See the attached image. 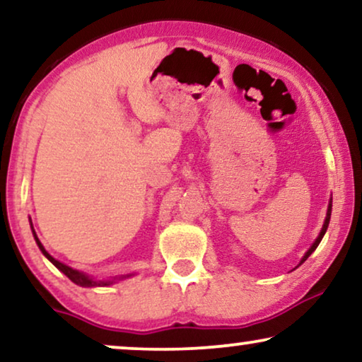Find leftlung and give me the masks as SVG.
Here are the masks:
<instances>
[{
	"mask_svg": "<svg viewBox=\"0 0 362 362\" xmlns=\"http://www.w3.org/2000/svg\"><path fill=\"white\" fill-rule=\"evenodd\" d=\"M329 217H331V202H329V207H328V214H326V219H325L323 229H321V232H320V235H318V239H316V240H315V244L310 247V250H308V252H306V254H305V257H303V259H301V262H300V265H301V264H303V262H305L306 259H308V257H310L311 254H313V252H315V249H316V247H318V245H320V242H321V239H323V235H325V232H326V229H328V224H329Z\"/></svg>",
	"mask_w": 362,
	"mask_h": 362,
	"instance_id": "obj_1",
	"label": "left lung"
}]
</instances>
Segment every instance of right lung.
I'll list each match as a JSON object with an SVG mask.
<instances>
[{
  "label": "right lung",
  "instance_id": "right-lung-1",
  "mask_svg": "<svg viewBox=\"0 0 362 362\" xmlns=\"http://www.w3.org/2000/svg\"><path fill=\"white\" fill-rule=\"evenodd\" d=\"M33 232H34V230H33ZM34 239H36V242H37V245H39V249H41V252H42V254H44V255H46V257H47V259H49V260H51V262H52V264H54V265H56V267H57V269L62 272V274H64V275H67V276H69V279H71V280L74 281V284H77V285H81V286H105V285H110V284H112V281H113V280H112V281H95V280L88 279V276H87V275H83V274H81V272L74 270V269H71V267L64 265V264H61V262H59V260H56V259H52V257H51V255H49V254H47V252H46V249H44V247H42V244H41V242H39V239H37V235H36V232H34Z\"/></svg>",
  "mask_w": 362,
  "mask_h": 362
}]
</instances>
